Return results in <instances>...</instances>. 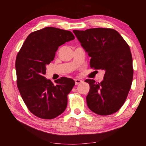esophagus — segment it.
Segmentation results:
<instances>
[{"mask_svg": "<svg viewBox=\"0 0 146 146\" xmlns=\"http://www.w3.org/2000/svg\"><path fill=\"white\" fill-rule=\"evenodd\" d=\"M75 84L76 85H78L82 83L83 81L82 80H80V79H78V78H76L75 80Z\"/></svg>", "mask_w": 146, "mask_h": 146, "instance_id": "esophagus-1", "label": "esophagus"}]
</instances>
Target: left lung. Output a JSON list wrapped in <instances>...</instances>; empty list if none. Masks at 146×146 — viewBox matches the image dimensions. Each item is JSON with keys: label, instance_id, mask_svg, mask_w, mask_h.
Returning a JSON list of instances; mask_svg holds the SVG:
<instances>
[{"label": "left lung", "instance_id": "left-lung-1", "mask_svg": "<svg viewBox=\"0 0 146 146\" xmlns=\"http://www.w3.org/2000/svg\"><path fill=\"white\" fill-rule=\"evenodd\" d=\"M81 46L91 57L90 67L105 71L100 83L93 79L86 97L89 109L100 115H109L122 107L131 86L133 69L129 46L115 29L91 28L73 30Z\"/></svg>", "mask_w": 146, "mask_h": 146}]
</instances>
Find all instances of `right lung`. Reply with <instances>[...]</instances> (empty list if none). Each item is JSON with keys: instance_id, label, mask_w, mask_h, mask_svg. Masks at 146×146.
<instances>
[{"instance_id": "1", "label": "right lung", "mask_w": 146, "mask_h": 146, "mask_svg": "<svg viewBox=\"0 0 146 146\" xmlns=\"http://www.w3.org/2000/svg\"><path fill=\"white\" fill-rule=\"evenodd\" d=\"M74 39L70 31L46 27L29 34L17 54V86L28 110L36 117L53 119L67 107V96L75 80L61 77L53 84L44 75L58 47Z\"/></svg>"}]
</instances>
